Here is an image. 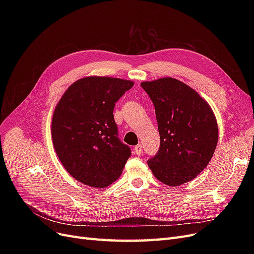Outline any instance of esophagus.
I'll return each instance as SVG.
<instances>
[{"label":"esophagus","mask_w":254,"mask_h":254,"mask_svg":"<svg viewBox=\"0 0 254 254\" xmlns=\"http://www.w3.org/2000/svg\"><path fill=\"white\" fill-rule=\"evenodd\" d=\"M135 152L140 155L141 152H142V145L141 144H138L137 146H135Z\"/></svg>","instance_id":"34e87169"}]
</instances>
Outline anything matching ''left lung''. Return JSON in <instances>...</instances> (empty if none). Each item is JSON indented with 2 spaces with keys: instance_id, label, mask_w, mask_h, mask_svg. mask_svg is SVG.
I'll return each mask as SVG.
<instances>
[{
  "instance_id": "8db88e82",
  "label": "left lung",
  "mask_w": 254,
  "mask_h": 254,
  "mask_svg": "<svg viewBox=\"0 0 254 254\" xmlns=\"http://www.w3.org/2000/svg\"><path fill=\"white\" fill-rule=\"evenodd\" d=\"M154 108L161 145L147 164L164 184L178 186L195 178L210 163L218 141L216 117L198 93L166 77L141 83Z\"/></svg>"
}]
</instances>
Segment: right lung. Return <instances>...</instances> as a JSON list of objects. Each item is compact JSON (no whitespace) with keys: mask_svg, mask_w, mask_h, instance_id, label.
<instances>
[{"mask_svg":"<svg viewBox=\"0 0 254 254\" xmlns=\"http://www.w3.org/2000/svg\"><path fill=\"white\" fill-rule=\"evenodd\" d=\"M134 82L90 76L64 91L53 112L52 142L61 163L79 182L106 188L122 175L130 148L118 138L115 103Z\"/></svg>","mask_w":254,"mask_h":254,"instance_id":"obj_1","label":"right lung"}]
</instances>
